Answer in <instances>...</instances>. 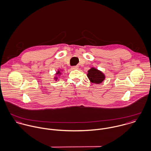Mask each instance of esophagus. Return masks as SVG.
I'll use <instances>...</instances> for the list:
<instances>
[{
    "instance_id": "obj_1",
    "label": "esophagus",
    "mask_w": 151,
    "mask_h": 151,
    "mask_svg": "<svg viewBox=\"0 0 151 151\" xmlns=\"http://www.w3.org/2000/svg\"><path fill=\"white\" fill-rule=\"evenodd\" d=\"M72 69L73 70L78 69H79V66H73V67L72 68Z\"/></svg>"
}]
</instances>
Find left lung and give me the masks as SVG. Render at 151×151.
I'll use <instances>...</instances> for the list:
<instances>
[{
    "label": "left lung",
    "mask_w": 151,
    "mask_h": 151,
    "mask_svg": "<svg viewBox=\"0 0 151 151\" xmlns=\"http://www.w3.org/2000/svg\"><path fill=\"white\" fill-rule=\"evenodd\" d=\"M87 76L91 83L100 84L103 82L106 78L104 73L101 70L92 67L88 71Z\"/></svg>",
    "instance_id": "1"
}]
</instances>
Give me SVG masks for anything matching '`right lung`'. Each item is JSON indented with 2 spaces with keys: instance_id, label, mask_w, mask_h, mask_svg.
I'll use <instances>...</instances> for the list:
<instances>
[{
  "instance_id": "add662e5",
  "label": "right lung",
  "mask_w": 151,
  "mask_h": 151,
  "mask_svg": "<svg viewBox=\"0 0 151 151\" xmlns=\"http://www.w3.org/2000/svg\"><path fill=\"white\" fill-rule=\"evenodd\" d=\"M62 71H63V70H62V69H59V70H58V71H57V72L55 73L56 76H54V80H55V81H60V77L62 75Z\"/></svg>"
}]
</instances>
